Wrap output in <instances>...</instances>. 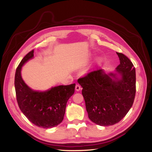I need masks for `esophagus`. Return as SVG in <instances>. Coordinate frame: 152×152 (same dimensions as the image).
Returning <instances> with one entry per match:
<instances>
[{
  "label": "esophagus",
  "instance_id": "obj_1",
  "mask_svg": "<svg viewBox=\"0 0 152 152\" xmlns=\"http://www.w3.org/2000/svg\"><path fill=\"white\" fill-rule=\"evenodd\" d=\"M82 89V88H81V86H80L79 84H76V87H75V89L77 91H80V89Z\"/></svg>",
  "mask_w": 152,
  "mask_h": 152
}]
</instances>
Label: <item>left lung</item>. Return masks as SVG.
Wrapping results in <instances>:
<instances>
[{"instance_id": "1", "label": "left lung", "mask_w": 152, "mask_h": 152, "mask_svg": "<svg viewBox=\"0 0 152 152\" xmlns=\"http://www.w3.org/2000/svg\"><path fill=\"white\" fill-rule=\"evenodd\" d=\"M116 53L120 61L116 70L121 79L115 78L116 74L106 75L99 69L91 71L78 80L83 88L82 93L89 118L101 126L120 121L131 109L136 93L133 64L124 54Z\"/></svg>"}]
</instances>
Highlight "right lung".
Returning a JSON list of instances; mask_svg holds the SVG:
<instances>
[{
	"label": "right lung",
	"instance_id": "obj_1",
	"mask_svg": "<svg viewBox=\"0 0 152 152\" xmlns=\"http://www.w3.org/2000/svg\"><path fill=\"white\" fill-rule=\"evenodd\" d=\"M34 56L29 51L19 63L15 74L16 99L21 111L32 124L39 127L51 128L63 120L68 100L74 93L75 83L54 87L47 91H34L30 89L21 76V67Z\"/></svg>",
	"mask_w": 152,
	"mask_h": 152
}]
</instances>
